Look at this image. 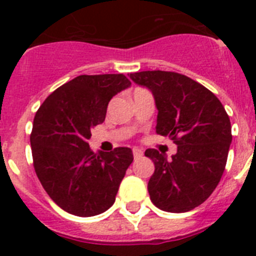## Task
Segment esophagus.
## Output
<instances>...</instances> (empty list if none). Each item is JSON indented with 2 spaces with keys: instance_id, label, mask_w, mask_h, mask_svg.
Returning a JSON list of instances; mask_svg holds the SVG:
<instances>
[{
  "instance_id": "1",
  "label": "esophagus",
  "mask_w": 256,
  "mask_h": 256,
  "mask_svg": "<svg viewBox=\"0 0 256 256\" xmlns=\"http://www.w3.org/2000/svg\"><path fill=\"white\" fill-rule=\"evenodd\" d=\"M142 155H144V152L140 148H133V158L134 159H140V158H142Z\"/></svg>"
}]
</instances>
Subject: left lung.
<instances>
[{"label": "left lung", "instance_id": "left-lung-1", "mask_svg": "<svg viewBox=\"0 0 256 256\" xmlns=\"http://www.w3.org/2000/svg\"><path fill=\"white\" fill-rule=\"evenodd\" d=\"M130 76L152 92L156 133L177 144L170 159L155 148L144 151L155 165L148 184L151 201L169 212L195 209L212 195L224 172L232 142L230 116L216 94L183 74L148 70Z\"/></svg>", "mask_w": 256, "mask_h": 256}]
</instances>
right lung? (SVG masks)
<instances>
[{"label": "right lung", "instance_id": "obj_1", "mask_svg": "<svg viewBox=\"0 0 256 256\" xmlns=\"http://www.w3.org/2000/svg\"><path fill=\"white\" fill-rule=\"evenodd\" d=\"M130 86L123 74L79 76L52 92L36 112L34 170L54 202L73 216L106 212L132 164L130 148L94 152L88 144L92 128L105 120L108 101Z\"/></svg>", "mask_w": 256, "mask_h": 256}]
</instances>
